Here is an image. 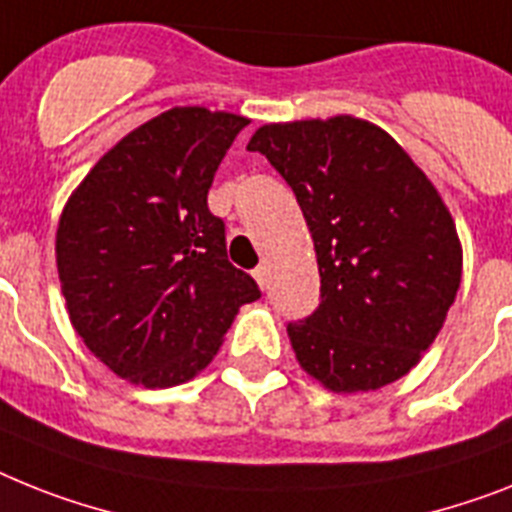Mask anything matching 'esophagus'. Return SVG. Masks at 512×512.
Instances as JSON below:
<instances>
[{
  "label": "esophagus",
  "mask_w": 512,
  "mask_h": 512,
  "mask_svg": "<svg viewBox=\"0 0 512 512\" xmlns=\"http://www.w3.org/2000/svg\"><path fill=\"white\" fill-rule=\"evenodd\" d=\"M253 277H256V282H259L261 290H264V287L269 285V269H266L264 264L256 266V269H253Z\"/></svg>",
  "instance_id": "obj_1"
}]
</instances>
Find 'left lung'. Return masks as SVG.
<instances>
[{"instance_id":"8db88e82","label":"left lung","mask_w":512,"mask_h":512,"mask_svg":"<svg viewBox=\"0 0 512 512\" xmlns=\"http://www.w3.org/2000/svg\"><path fill=\"white\" fill-rule=\"evenodd\" d=\"M248 151L293 188L314 238L319 306L287 324L295 358L332 392L405 377L460 287L458 232L395 138L356 117L264 125Z\"/></svg>"}]
</instances>
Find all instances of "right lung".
<instances>
[{"instance_id": "right-lung-1", "label": "right lung", "mask_w": 512, "mask_h": 512, "mask_svg": "<svg viewBox=\"0 0 512 512\" xmlns=\"http://www.w3.org/2000/svg\"><path fill=\"white\" fill-rule=\"evenodd\" d=\"M246 117L175 107L125 135L88 172L57 227V272L75 332L122 379L188 382L217 356L251 274L227 261L206 204Z\"/></svg>"}]
</instances>
